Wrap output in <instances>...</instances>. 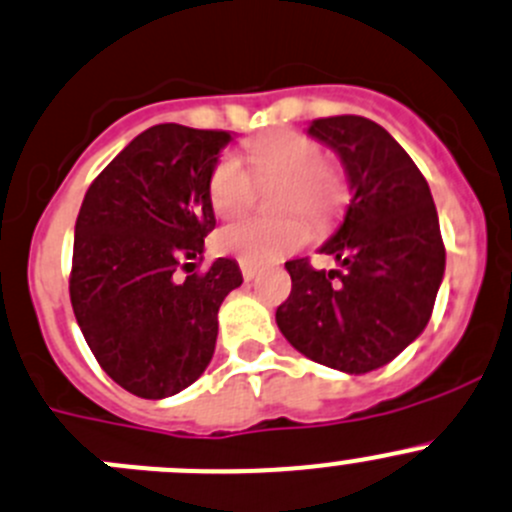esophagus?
I'll use <instances>...</instances> for the list:
<instances>
[{
    "mask_svg": "<svg viewBox=\"0 0 512 512\" xmlns=\"http://www.w3.org/2000/svg\"><path fill=\"white\" fill-rule=\"evenodd\" d=\"M240 270H242V277H245V280H252V277L257 275V267L252 265V262L240 260Z\"/></svg>",
    "mask_w": 512,
    "mask_h": 512,
    "instance_id": "1",
    "label": "esophagus"
}]
</instances>
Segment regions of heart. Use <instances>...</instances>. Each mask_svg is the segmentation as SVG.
Returning a JSON list of instances; mask_svg holds the SVG:
<instances>
[{"mask_svg":"<svg viewBox=\"0 0 512 512\" xmlns=\"http://www.w3.org/2000/svg\"><path fill=\"white\" fill-rule=\"evenodd\" d=\"M247 162L252 173L237 157L225 155L215 165L210 177L212 210L222 220L245 215L255 202V180H282L277 205L285 212H305L310 220H325L337 207L342 185L337 172L325 165L320 142L295 130H277L247 142ZM256 177L252 178L251 175ZM310 237L305 220L297 215L265 220L235 222L220 230L217 247L252 265H267L290 255Z\"/></svg>","mask_w":512,"mask_h":512,"instance_id":"1","label":"heart"}]
</instances>
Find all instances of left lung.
Returning <instances> with one entry per match:
<instances>
[{"label":"left lung","instance_id":"obj_1","mask_svg":"<svg viewBox=\"0 0 512 512\" xmlns=\"http://www.w3.org/2000/svg\"><path fill=\"white\" fill-rule=\"evenodd\" d=\"M337 152L352 200L320 252L340 270L285 262L292 292L275 312L297 352L347 375L377 370L420 337L445 275L438 212L423 172L388 130L357 114L312 119Z\"/></svg>","mask_w":512,"mask_h":512}]
</instances>
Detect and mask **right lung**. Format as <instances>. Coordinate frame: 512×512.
Masks as SVG:
<instances>
[{
	"instance_id": "obj_1",
	"label": "right lung",
	"mask_w": 512,
	"mask_h": 512,
	"mask_svg": "<svg viewBox=\"0 0 512 512\" xmlns=\"http://www.w3.org/2000/svg\"><path fill=\"white\" fill-rule=\"evenodd\" d=\"M230 140L155 124L99 172L79 207L74 317L102 370L137 398H170L205 372L222 300L242 285L230 257L195 272L215 230L210 177Z\"/></svg>"
}]
</instances>
